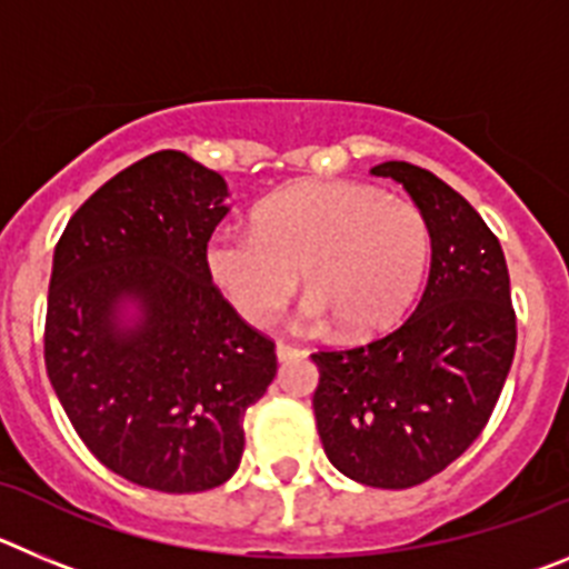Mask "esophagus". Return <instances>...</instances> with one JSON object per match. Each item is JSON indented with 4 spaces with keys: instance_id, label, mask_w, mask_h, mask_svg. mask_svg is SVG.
<instances>
[{
    "instance_id": "1",
    "label": "esophagus",
    "mask_w": 569,
    "mask_h": 569,
    "mask_svg": "<svg viewBox=\"0 0 569 569\" xmlns=\"http://www.w3.org/2000/svg\"><path fill=\"white\" fill-rule=\"evenodd\" d=\"M276 356H279V361H290V359H299V356H305V347H296V345H284V341H279V345H276Z\"/></svg>"
}]
</instances>
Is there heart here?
Returning a JSON list of instances; mask_svg holds the SVG:
<instances>
[{
  "mask_svg": "<svg viewBox=\"0 0 569 569\" xmlns=\"http://www.w3.org/2000/svg\"><path fill=\"white\" fill-rule=\"evenodd\" d=\"M430 259L419 204L379 184L299 182L253 213V230H216L204 250L210 279L253 325L276 319L296 281L305 325L336 321L347 336L390 328L416 299Z\"/></svg>",
  "mask_w": 569,
  "mask_h": 569,
  "instance_id": "b5f03b06",
  "label": "heart"
}]
</instances>
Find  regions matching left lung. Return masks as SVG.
Wrapping results in <instances>:
<instances>
[{
  "label": "left lung",
  "mask_w": 569,
  "mask_h": 569,
  "mask_svg": "<svg viewBox=\"0 0 569 569\" xmlns=\"http://www.w3.org/2000/svg\"><path fill=\"white\" fill-rule=\"evenodd\" d=\"M370 173L405 184L425 213L430 279L390 333L316 350L313 413L336 470L405 490L433 479L481 436L516 356V310L505 250L465 196L410 162Z\"/></svg>",
  "instance_id": "8db88e82"
}]
</instances>
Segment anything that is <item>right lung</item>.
I'll use <instances>...</instances> for the list:
<instances>
[{
	"mask_svg": "<svg viewBox=\"0 0 569 569\" xmlns=\"http://www.w3.org/2000/svg\"><path fill=\"white\" fill-rule=\"evenodd\" d=\"M216 170L159 150L70 216L53 250L44 367L70 425L116 476L159 492L224 485L244 410L276 379V345L210 279L204 250L228 208ZM122 298L143 321L114 325Z\"/></svg>",
	"mask_w": 569,
	"mask_h": 569,
	"instance_id": "right-lung-1",
	"label": "right lung"
}]
</instances>
